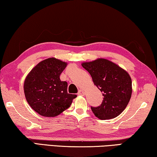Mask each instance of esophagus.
I'll return each instance as SVG.
<instances>
[{
    "instance_id": "obj_1",
    "label": "esophagus",
    "mask_w": 157,
    "mask_h": 157,
    "mask_svg": "<svg viewBox=\"0 0 157 157\" xmlns=\"http://www.w3.org/2000/svg\"><path fill=\"white\" fill-rule=\"evenodd\" d=\"M85 91L82 90H79L78 93V94L80 95V96H84V95H85Z\"/></svg>"
}]
</instances>
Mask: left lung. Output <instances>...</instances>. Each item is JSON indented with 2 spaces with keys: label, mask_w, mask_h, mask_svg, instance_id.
<instances>
[{
  "label": "left lung",
  "mask_w": 157,
  "mask_h": 157,
  "mask_svg": "<svg viewBox=\"0 0 157 157\" xmlns=\"http://www.w3.org/2000/svg\"><path fill=\"white\" fill-rule=\"evenodd\" d=\"M82 66L89 72L93 82L104 96L101 104L91 107L96 117L108 120L117 117L128 106L132 94V79L128 72L105 58L84 62Z\"/></svg>",
  "instance_id": "1"
}]
</instances>
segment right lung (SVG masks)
Returning a JSON list of instances; mask_svg holds the SVG:
<instances>
[{
  "label": "right lung",
  "mask_w": 157,
  "mask_h": 157,
  "mask_svg": "<svg viewBox=\"0 0 157 157\" xmlns=\"http://www.w3.org/2000/svg\"><path fill=\"white\" fill-rule=\"evenodd\" d=\"M67 63L56 58L39 62L24 82L25 98L31 108L44 117H56L68 109L76 94L67 93V83L60 75Z\"/></svg>",
  "instance_id": "right-lung-1"
}]
</instances>
